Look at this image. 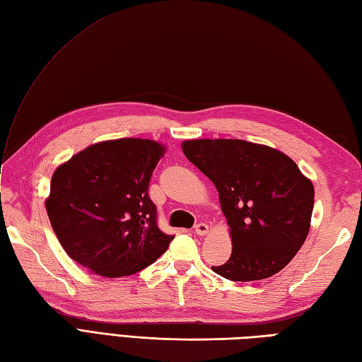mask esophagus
<instances>
[{
	"label": "esophagus",
	"instance_id": "34e87169",
	"mask_svg": "<svg viewBox=\"0 0 362 362\" xmlns=\"http://www.w3.org/2000/svg\"><path fill=\"white\" fill-rule=\"evenodd\" d=\"M209 232V226L206 223H198L195 226V233L197 235H206Z\"/></svg>",
	"mask_w": 362,
	"mask_h": 362
}]
</instances>
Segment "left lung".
I'll use <instances>...</instances> for the list:
<instances>
[{
    "instance_id": "obj_1",
    "label": "left lung",
    "mask_w": 362,
    "mask_h": 362,
    "mask_svg": "<svg viewBox=\"0 0 362 362\" xmlns=\"http://www.w3.org/2000/svg\"><path fill=\"white\" fill-rule=\"evenodd\" d=\"M182 152L215 184L230 227V258L211 270L244 283L284 269L305 241L315 202L295 161L243 139H189Z\"/></svg>"
}]
</instances>
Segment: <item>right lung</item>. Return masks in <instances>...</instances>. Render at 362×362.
<instances>
[{
	"instance_id": "right-lung-1",
	"label": "right lung",
	"mask_w": 362,
	"mask_h": 362,
	"mask_svg": "<svg viewBox=\"0 0 362 362\" xmlns=\"http://www.w3.org/2000/svg\"><path fill=\"white\" fill-rule=\"evenodd\" d=\"M164 147L152 139L103 141L55 170L46 210L70 258L118 278L151 266L173 235L158 227L148 182Z\"/></svg>"
}]
</instances>
